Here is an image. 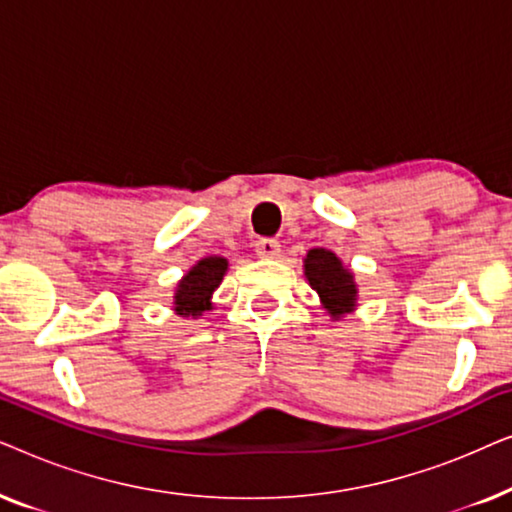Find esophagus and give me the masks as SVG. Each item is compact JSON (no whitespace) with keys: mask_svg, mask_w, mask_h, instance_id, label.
Masks as SVG:
<instances>
[{"mask_svg":"<svg viewBox=\"0 0 512 512\" xmlns=\"http://www.w3.org/2000/svg\"><path fill=\"white\" fill-rule=\"evenodd\" d=\"M282 244H279L277 240H258L256 242V254L261 258H277L279 256V249Z\"/></svg>","mask_w":512,"mask_h":512,"instance_id":"34e87169","label":"esophagus"}]
</instances>
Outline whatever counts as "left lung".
I'll return each mask as SVG.
<instances>
[{
  "instance_id": "obj_1",
  "label": "left lung",
  "mask_w": 512,
  "mask_h": 512,
  "mask_svg": "<svg viewBox=\"0 0 512 512\" xmlns=\"http://www.w3.org/2000/svg\"><path fill=\"white\" fill-rule=\"evenodd\" d=\"M305 277L319 293L321 305L333 319H340L356 307V282L338 256L328 249H310L305 256Z\"/></svg>"
}]
</instances>
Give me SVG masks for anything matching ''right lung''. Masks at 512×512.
I'll use <instances>...</instances> for the list:
<instances>
[{
	"mask_svg": "<svg viewBox=\"0 0 512 512\" xmlns=\"http://www.w3.org/2000/svg\"><path fill=\"white\" fill-rule=\"evenodd\" d=\"M228 270V261L221 256H207L193 265L181 277L174 291V312L181 317H200L202 312L212 310V293L219 289L223 275Z\"/></svg>",
	"mask_w": 512,
	"mask_h": 512,
	"instance_id": "1",
	"label": "right lung"
}]
</instances>
